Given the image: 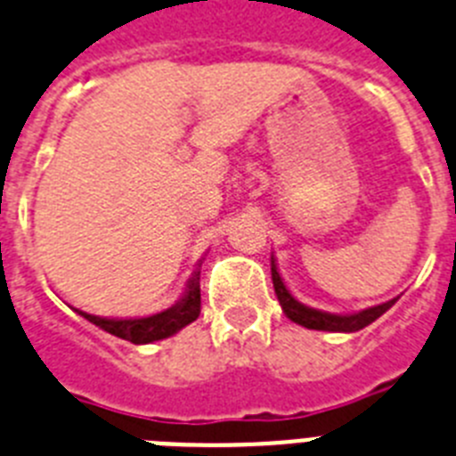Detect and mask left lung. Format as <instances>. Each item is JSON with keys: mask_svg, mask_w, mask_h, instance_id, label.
Masks as SVG:
<instances>
[{"mask_svg": "<svg viewBox=\"0 0 456 456\" xmlns=\"http://www.w3.org/2000/svg\"><path fill=\"white\" fill-rule=\"evenodd\" d=\"M272 281H274V293L279 297V305H281L283 314L293 322L302 325V328H309V330H322V332H357V330L367 328L371 325L376 318H380L385 311L390 309L395 305L396 299H390V302H385V305L379 306H371V309H364V311H357V314H328V311H318V309H311V306L302 305L297 299L290 295V290L286 288L283 283L281 274L276 270V263L272 258Z\"/></svg>", "mask_w": 456, "mask_h": 456, "instance_id": "obj_1", "label": "left lung"}]
</instances>
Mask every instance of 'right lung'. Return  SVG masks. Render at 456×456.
I'll return each mask as SVG.
<instances>
[{"mask_svg": "<svg viewBox=\"0 0 456 456\" xmlns=\"http://www.w3.org/2000/svg\"><path fill=\"white\" fill-rule=\"evenodd\" d=\"M200 274L191 276L189 286H186L184 297L170 309L154 314L147 318H126V321H117V318H101L92 316L87 311L76 309L83 318L89 322H94L96 328L106 330L108 334H115L119 339H126L131 344H151V341H161L166 337H173L175 332H180L189 322L196 321L200 316V283H198Z\"/></svg>", "mask_w": 456, "mask_h": 456, "instance_id": "add662e5", "label": "right lung"}]
</instances>
